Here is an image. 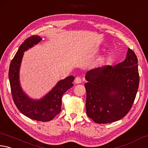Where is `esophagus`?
<instances>
[{
  "label": "esophagus",
  "mask_w": 148,
  "mask_h": 148,
  "mask_svg": "<svg viewBox=\"0 0 148 148\" xmlns=\"http://www.w3.org/2000/svg\"><path fill=\"white\" fill-rule=\"evenodd\" d=\"M81 82H82V79L81 77H77L75 79V82L76 84H80L81 83Z\"/></svg>",
  "instance_id": "esophagus-1"
}]
</instances>
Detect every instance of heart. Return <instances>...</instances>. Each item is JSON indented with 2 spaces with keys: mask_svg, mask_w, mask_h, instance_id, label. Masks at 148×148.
Segmentation results:
<instances>
[{
  "mask_svg": "<svg viewBox=\"0 0 148 148\" xmlns=\"http://www.w3.org/2000/svg\"><path fill=\"white\" fill-rule=\"evenodd\" d=\"M106 60H107V58H106L105 56L101 57V58L98 60L97 64L98 65H99V66H101V65H102L105 63V62H106Z\"/></svg>",
  "mask_w": 148,
  "mask_h": 148,
  "instance_id": "1",
  "label": "heart"
}]
</instances>
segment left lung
<instances>
[{
  "instance_id": "left-lung-1",
  "label": "left lung",
  "mask_w": 148,
  "mask_h": 148,
  "mask_svg": "<svg viewBox=\"0 0 148 148\" xmlns=\"http://www.w3.org/2000/svg\"><path fill=\"white\" fill-rule=\"evenodd\" d=\"M85 79L88 116L97 123L120 120L131 110L138 91V59L129 48L123 62L90 70Z\"/></svg>"
}]
</instances>
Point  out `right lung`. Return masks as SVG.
Listing matches in <instances>:
<instances>
[{"instance_id":"1","label":"right lung","mask_w":148,"mask_h":148,"mask_svg":"<svg viewBox=\"0 0 148 148\" xmlns=\"http://www.w3.org/2000/svg\"><path fill=\"white\" fill-rule=\"evenodd\" d=\"M41 40L42 39L39 36H32L20 45L10 63L9 80L13 100L18 110L32 120L49 121L60 112L62 95L73 86L75 77L71 75L60 80L48 94L38 100L31 99L23 91L19 81V69L24 52Z\"/></svg>"}]
</instances>
